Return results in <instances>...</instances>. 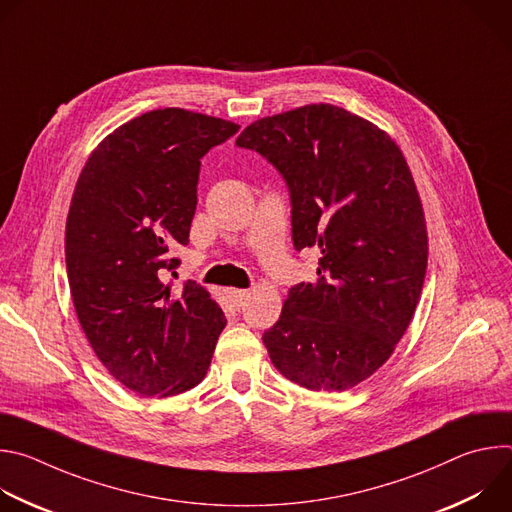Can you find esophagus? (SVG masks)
I'll use <instances>...</instances> for the list:
<instances>
[{"label": "esophagus", "mask_w": 512, "mask_h": 512, "mask_svg": "<svg viewBox=\"0 0 512 512\" xmlns=\"http://www.w3.org/2000/svg\"><path fill=\"white\" fill-rule=\"evenodd\" d=\"M227 294H229L233 304H243L251 296V291L249 289H229Z\"/></svg>", "instance_id": "obj_1"}]
</instances>
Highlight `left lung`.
I'll list each match as a JSON object with an SVG mask.
<instances>
[{"mask_svg": "<svg viewBox=\"0 0 512 512\" xmlns=\"http://www.w3.org/2000/svg\"><path fill=\"white\" fill-rule=\"evenodd\" d=\"M237 145L279 170L296 249L322 255L320 279L291 287L263 334L273 367L308 391H348L389 360L421 296L427 227L407 160L387 131L328 103L263 117Z\"/></svg>", "mask_w": 512, "mask_h": 512, "instance_id": "8db88e82", "label": "left lung"}]
</instances>
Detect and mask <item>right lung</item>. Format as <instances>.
I'll list each match as a JSON object with an SVG mask.
<instances>
[{
  "label": "right lung",
  "mask_w": 512,
  "mask_h": 512,
  "mask_svg": "<svg viewBox=\"0 0 512 512\" xmlns=\"http://www.w3.org/2000/svg\"><path fill=\"white\" fill-rule=\"evenodd\" d=\"M239 125L188 109L143 113L91 152L66 218V273L81 328L109 375L141 397L194 389L227 318L208 291L166 283L188 245L200 158Z\"/></svg>",
  "instance_id": "right-lung-1"
}]
</instances>
